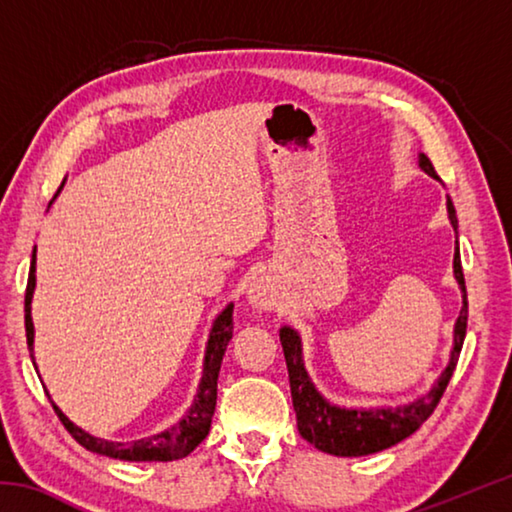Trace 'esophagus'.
Listing matches in <instances>:
<instances>
[{"label": "esophagus", "instance_id": "1", "mask_svg": "<svg viewBox=\"0 0 512 512\" xmlns=\"http://www.w3.org/2000/svg\"><path fill=\"white\" fill-rule=\"evenodd\" d=\"M248 302L257 309H273L277 305V296L271 284H268L264 277H259L248 289Z\"/></svg>", "mask_w": 512, "mask_h": 512}]
</instances>
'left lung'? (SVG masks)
<instances>
[{
	"label": "left lung",
	"instance_id": "1",
	"mask_svg": "<svg viewBox=\"0 0 512 512\" xmlns=\"http://www.w3.org/2000/svg\"><path fill=\"white\" fill-rule=\"evenodd\" d=\"M418 167L431 176L433 180L440 178L433 171V164L424 153H418ZM443 185V183H440ZM447 216L449 223L456 232L454 246V277L458 289L463 293V307L454 323V345L449 352V361L445 370L440 372L438 379L433 381L431 388L415 400L397 406H339L329 402L327 397L318 391L302 359V339L296 329L284 325L280 327V343L287 359L289 384H291V400L293 411H296L298 431L307 443L316 449L332 456H368L384 452V449L402 443L411 433L422 427V422L429 418L436 409V404L443 397L449 379L454 375L458 354L463 348L465 327H467V293H465V277L461 268V253H458V219L452 198L447 196Z\"/></svg>",
	"mask_w": 512,
	"mask_h": 512
}]
</instances>
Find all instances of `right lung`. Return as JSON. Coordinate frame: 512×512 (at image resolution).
I'll return each mask as SVG.
<instances>
[{
	"instance_id": "1",
	"label": "right lung",
	"mask_w": 512,
	"mask_h": 512,
	"mask_svg": "<svg viewBox=\"0 0 512 512\" xmlns=\"http://www.w3.org/2000/svg\"><path fill=\"white\" fill-rule=\"evenodd\" d=\"M65 185V180H63ZM60 185V187H63ZM60 192V189H58ZM56 198V196H54ZM54 203V201H51ZM49 203V205H51ZM33 291H36V248H33L31 255V271H29V282H27V296H24V325H27V343H29V354L33 366H36V357H33V339H36V329H33V318H31V300ZM232 309L235 305H225L219 316L214 318L210 327V336H207L205 343V357H203V377L201 384L196 388L194 402L185 411L183 418L176 424H171L160 433H153L149 438L140 440H128V443H115V440L97 438L92 433L83 431L81 427L67 418V415L58 409L54 404V411L65 424V429L72 433L76 443L90 449L94 454L119 458V461H178V458H185L192 454L194 449L203 443L207 433H210L214 406H216V381H219V370L225 348L232 339ZM38 370V366H36Z\"/></svg>"
}]
</instances>
